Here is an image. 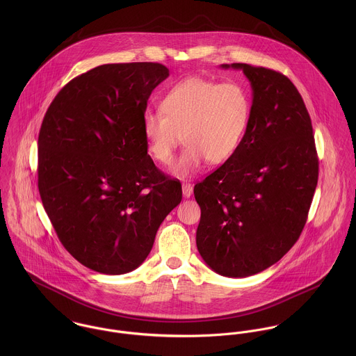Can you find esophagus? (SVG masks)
<instances>
[{
  "instance_id": "esophagus-1",
  "label": "esophagus",
  "mask_w": 356,
  "mask_h": 356,
  "mask_svg": "<svg viewBox=\"0 0 356 356\" xmlns=\"http://www.w3.org/2000/svg\"><path fill=\"white\" fill-rule=\"evenodd\" d=\"M192 192H193V186L191 184H182V193H184V197H191L192 196Z\"/></svg>"
}]
</instances>
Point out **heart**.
Listing matches in <instances>:
<instances>
[{"label":"heart","instance_id":"b5f03b06","mask_svg":"<svg viewBox=\"0 0 356 356\" xmlns=\"http://www.w3.org/2000/svg\"><path fill=\"white\" fill-rule=\"evenodd\" d=\"M251 112V96L241 83L191 76L164 95L161 111H147L141 126L148 152L161 164L172 161L182 134L186 145L172 171L186 178L205 160L220 164L236 153Z\"/></svg>","mask_w":356,"mask_h":356}]
</instances>
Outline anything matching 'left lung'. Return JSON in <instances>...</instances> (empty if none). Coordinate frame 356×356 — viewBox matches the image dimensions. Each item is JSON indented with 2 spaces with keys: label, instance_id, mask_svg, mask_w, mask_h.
Listing matches in <instances>:
<instances>
[{
  "label": "left lung",
  "instance_id": "obj_1",
  "mask_svg": "<svg viewBox=\"0 0 356 356\" xmlns=\"http://www.w3.org/2000/svg\"><path fill=\"white\" fill-rule=\"evenodd\" d=\"M243 70L254 100L236 153L195 185L204 261L225 277H248L277 263L299 240L318 182L319 161L305 102L284 74Z\"/></svg>",
  "mask_w": 356,
  "mask_h": 356
}]
</instances>
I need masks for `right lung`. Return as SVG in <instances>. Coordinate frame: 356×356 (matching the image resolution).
<instances>
[{
	"mask_svg": "<svg viewBox=\"0 0 356 356\" xmlns=\"http://www.w3.org/2000/svg\"><path fill=\"white\" fill-rule=\"evenodd\" d=\"M168 76L159 63L99 65L51 102L38 136V189L63 247L102 274H124L151 252L181 182L148 154L143 115Z\"/></svg>",
	"mask_w": 356,
	"mask_h": 356,
	"instance_id": "obj_1",
	"label": "right lung"
}]
</instances>
